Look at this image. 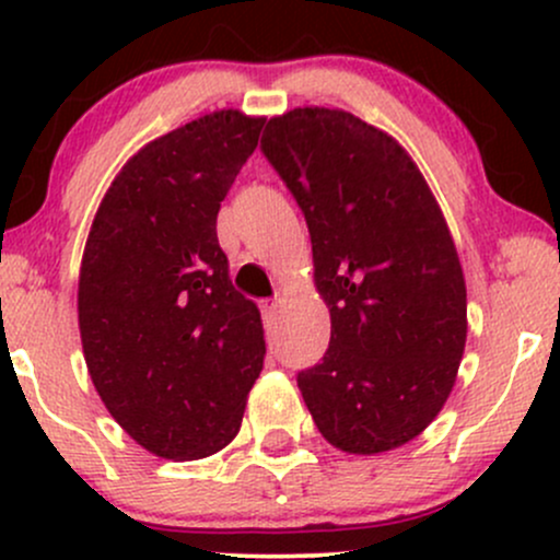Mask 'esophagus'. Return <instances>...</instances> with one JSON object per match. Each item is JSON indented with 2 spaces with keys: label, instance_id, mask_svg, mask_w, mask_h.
Segmentation results:
<instances>
[{
  "label": "esophagus",
  "instance_id": "esophagus-1",
  "mask_svg": "<svg viewBox=\"0 0 560 560\" xmlns=\"http://www.w3.org/2000/svg\"><path fill=\"white\" fill-rule=\"evenodd\" d=\"M260 311H262V320H266V326H273L276 318H279L281 302L279 300H262Z\"/></svg>",
  "mask_w": 560,
  "mask_h": 560
}]
</instances>
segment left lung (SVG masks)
<instances>
[{
    "label": "left lung",
    "mask_w": 560,
    "mask_h": 560,
    "mask_svg": "<svg viewBox=\"0 0 560 560\" xmlns=\"http://www.w3.org/2000/svg\"><path fill=\"white\" fill-rule=\"evenodd\" d=\"M262 155L305 213L329 305L324 361L298 387L318 432L355 455L419 436L453 392L466 281L440 205L382 128L329 107L268 120Z\"/></svg>",
    "instance_id": "1"
}]
</instances>
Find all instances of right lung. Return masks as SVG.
I'll return each instance as SVG.
<instances>
[{"label": "right lung", "mask_w": 560, "mask_h": 560, "mask_svg": "<svg viewBox=\"0 0 560 560\" xmlns=\"http://www.w3.org/2000/svg\"><path fill=\"white\" fill-rule=\"evenodd\" d=\"M262 124L215 110L141 147L102 197L83 247L89 376L113 419L160 458L226 447L262 371L260 311L231 284L215 234Z\"/></svg>", "instance_id": "right-lung-1"}]
</instances>
